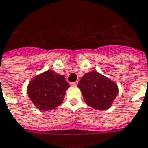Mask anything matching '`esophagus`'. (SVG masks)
<instances>
[{
	"mask_svg": "<svg viewBox=\"0 0 148 148\" xmlns=\"http://www.w3.org/2000/svg\"><path fill=\"white\" fill-rule=\"evenodd\" d=\"M70 84H71L72 86H77V85H78V81H76V82H71Z\"/></svg>",
	"mask_w": 148,
	"mask_h": 148,
	"instance_id": "1",
	"label": "esophagus"
}]
</instances>
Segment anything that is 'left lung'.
Masks as SVG:
<instances>
[{
  "mask_svg": "<svg viewBox=\"0 0 148 148\" xmlns=\"http://www.w3.org/2000/svg\"><path fill=\"white\" fill-rule=\"evenodd\" d=\"M78 87L85 102L99 110L109 108L118 93L116 83L95 70L84 74L78 82Z\"/></svg>",
  "mask_w": 148,
  "mask_h": 148,
  "instance_id": "obj_1",
  "label": "left lung"
}]
</instances>
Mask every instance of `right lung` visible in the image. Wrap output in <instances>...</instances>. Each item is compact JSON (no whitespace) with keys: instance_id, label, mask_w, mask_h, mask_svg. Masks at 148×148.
Segmentation results:
<instances>
[{"instance_id":"1","label":"right lung","mask_w":148,"mask_h":148,"mask_svg":"<svg viewBox=\"0 0 148 148\" xmlns=\"http://www.w3.org/2000/svg\"><path fill=\"white\" fill-rule=\"evenodd\" d=\"M70 87L66 78L53 70L36 76L27 87L32 103L41 110H52L63 101L66 91Z\"/></svg>"}]
</instances>
